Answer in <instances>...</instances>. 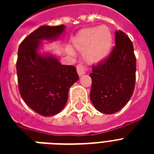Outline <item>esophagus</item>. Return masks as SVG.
<instances>
[{"mask_svg":"<svg viewBox=\"0 0 154 154\" xmlns=\"http://www.w3.org/2000/svg\"><path fill=\"white\" fill-rule=\"evenodd\" d=\"M77 70L78 75H79V76H82V75L85 74V72H86V68H85V66H84L82 64L80 63V64H78V65H77Z\"/></svg>","mask_w":154,"mask_h":154,"instance_id":"esophagus-1","label":"esophagus"}]
</instances>
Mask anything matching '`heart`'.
Instances as JSON below:
<instances>
[{
    "mask_svg": "<svg viewBox=\"0 0 154 154\" xmlns=\"http://www.w3.org/2000/svg\"><path fill=\"white\" fill-rule=\"evenodd\" d=\"M72 44L80 52H85L86 60L98 64L109 55L113 45V36L106 26L83 29L72 38Z\"/></svg>",
    "mask_w": 154,
    "mask_h": 154,
    "instance_id": "1",
    "label": "heart"
}]
</instances>
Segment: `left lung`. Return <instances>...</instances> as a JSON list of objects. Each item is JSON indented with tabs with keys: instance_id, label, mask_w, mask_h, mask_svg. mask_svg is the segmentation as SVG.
Returning <instances> with one entry per match:
<instances>
[{
	"instance_id": "left-lung-1",
	"label": "left lung",
	"mask_w": 154,
	"mask_h": 154,
	"mask_svg": "<svg viewBox=\"0 0 154 154\" xmlns=\"http://www.w3.org/2000/svg\"><path fill=\"white\" fill-rule=\"evenodd\" d=\"M115 46L105 60L93 66L90 99L99 112L112 114L121 110L134 94L136 57L134 45L121 30L115 32Z\"/></svg>"
}]
</instances>
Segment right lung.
I'll return each mask as SVG.
<instances>
[{"label": "right lung", "mask_w": 154, "mask_h": 154, "mask_svg": "<svg viewBox=\"0 0 154 154\" xmlns=\"http://www.w3.org/2000/svg\"><path fill=\"white\" fill-rule=\"evenodd\" d=\"M65 25L41 26L23 40L18 49L17 72L24 101L37 113L57 114L68 101V93L79 76L72 65H61L51 54L39 53L42 40L55 41Z\"/></svg>", "instance_id": "1"}]
</instances>
